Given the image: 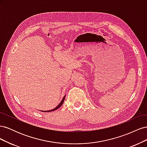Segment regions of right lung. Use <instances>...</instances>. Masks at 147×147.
<instances>
[{
    "label": "right lung",
    "mask_w": 147,
    "mask_h": 147,
    "mask_svg": "<svg viewBox=\"0 0 147 147\" xmlns=\"http://www.w3.org/2000/svg\"><path fill=\"white\" fill-rule=\"evenodd\" d=\"M65 96L63 97V99H62V100L61 101V102L59 104V105H57V106L56 107H55V109H51V110H48V111H42V110H40V111H41V112H53V111H55V110H57V109H58L60 107H61L62 105H63V104L64 103V99H65Z\"/></svg>",
    "instance_id": "obj_1"
}]
</instances>
